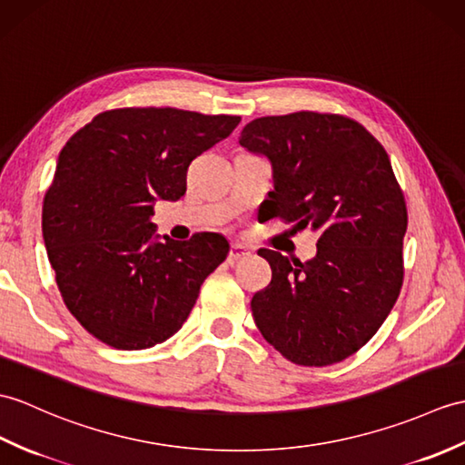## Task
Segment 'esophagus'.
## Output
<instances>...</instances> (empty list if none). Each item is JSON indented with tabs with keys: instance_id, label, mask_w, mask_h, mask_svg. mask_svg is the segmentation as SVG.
<instances>
[{
	"instance_id": "esophagus-1",
	"label": "esophagus",
	"mask_w": 465,
	"mask_h": 465,
	"mask_svg": "<svg viewBox=\"0 0 465 465\" xmlns=\"http://www.w3.org/2000/svg\"><path fill=\"white\" fill-rule=\"evenodd\" d=\"M252 255V252L247 250V247L243 245V243H232V250H230V255H228V262L230 263H235V262H240V259H245V257H250Z\"/></svg>"
}]
</instances>
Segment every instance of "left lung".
Listing matches in <instances>:
<instances>
[{
    "instance_id": "8db88e82",
    "label": "left lung",
    "mask_w": 465,
    "mask_h": 465,
    "mask_svg": "<svg viewBox=\"0 0 465 465\" xmlns=\"http://www.w3.org/2000/svg\"><path fill=\"white\" fill-rule=\"evenodd\" d=\"M240 144L272 164L269 215L321 232L305 263L259 252L273 277L252 299L255 325L291 362H341L401 295L408 212L391 158L362 124L311 111L255 118Z\"/></svg>"
}]
</instances>
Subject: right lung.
<instances>
[{"label":"right lung","instance_id":"right-lung-1","mask_svg":"<svg viewBox=\"0 0 465 465\" xmlns=\"http://www.w3.org/2000/svg\"><path fill=\"white\" fill-rule=\"evenodd\" d=\"M240 116L114 109L74 133L43 200V240L71 315L104 344L150 349L188 319L230 252L220 233L160 240L158 200L186 193L190 162L228 138Z\"/></svg>","mask_w":465,"mask_h":465}]
</instances>
